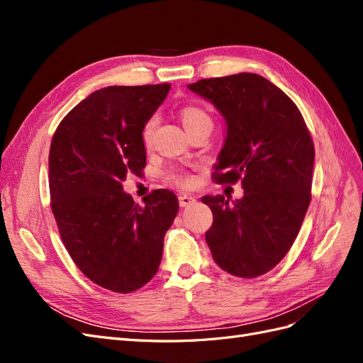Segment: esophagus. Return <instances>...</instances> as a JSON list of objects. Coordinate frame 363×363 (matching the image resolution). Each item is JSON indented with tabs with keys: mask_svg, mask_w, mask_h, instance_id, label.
I'll return each instance as SVG.
<instances>
[{
	"mask_svg": "<svg viewBox=\"0 0 363 363\" xmlns=\"http://www.w3.org/2000/svg\"><path fill=\"white\" fill-rule=\"evenodd\" d=\"M179 201H180L182 207H189V206H192L196 201V199H195V196H191V195L180 194L179 195Z\"/></svg>",
	"mask_w": 363,
	"mask_h": 363,
	"instance_id": "obj_1",
	"label": "esophagus"
}]
</instances>
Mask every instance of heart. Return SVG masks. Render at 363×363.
I'll return each mask as SVG.
<instances>
[{
	"label": "heart",
	"mask_w": 363,
	"mask_h": 363,
	"mask_svg": "<svg viewBox=\"0 0 363 363\" xmlns=\"http://www.w3.org/2000/svg\"><path fill=\"white\" fill-rule=\"evenodd\" d=\"M180 119H182V124L186 128H191L192 125H196L200 123H207V121H211V118H208L203 111H200V108L196 107H183L180 111ZM156 124H157V119L156 118H150L144 128H142V142H144L145 145H150L151 144V139H152V133H155V128H156ZM171 180L179 183V184H184L188 183L189 179L186 177L184 174H172L171 175Z\"/></svg>",
	"instance_id": "heart-1"
}]
</instances>
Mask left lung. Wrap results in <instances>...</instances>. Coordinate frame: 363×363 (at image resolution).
<instances>
[{"mask_svg": "<svg viewBox=\"0 0 363 363\" xmlns=\"http://www.w3.org/2000/svg\"><path fill=\"white\" fill-rule=\"evenodd\" d=\"M223 116L215 180L240 179L244 196H203L213 224L206 242L219 268L252 279L286 256L311 203L315 150L291 98L265 77L240 72L188 84Z\"/></svg>", "mask_w": 363, "mask_h": 363, "instance_id": "left-lung-1", "label": "left lung"}]
</instances>
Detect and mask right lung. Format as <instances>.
<instances>
[{"instance_id":"obj_1","label":"right lung","mask_w":363,"mask_h":363,"mask_svg":"<svg viewBox=\"0 0 363 363\" xmlns=\"http://www.w3.org/2000/svg\"><path fill=\"white\" fill-rule=\"evenodd\" d=\"M169 89L103 87L63 118L51 140L50 194L60 238L84 276L108 291L133 292L156 276L179 212L171 191H152L139 206L123 189L127 174L145 167L142 128Z\"/></svg>"}]
</instances>
